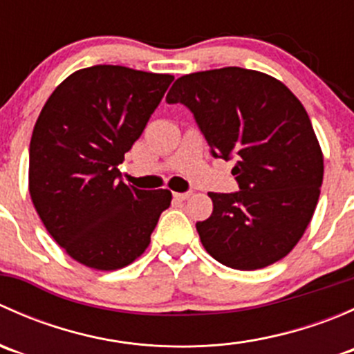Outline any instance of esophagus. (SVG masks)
Returning <instances> with one entry per match:
<instances>
[{
	"mask_svg": "<svg viewBox=\"0 0 354 354\" xmlns=\"http://www.w3.org/2000/svg\"><path fill=\"white\" fill-rule=\"evenodd\" d=\"M190 195H192V192H183V194H173V197L176 200H187V198H190Z\"/></svg>",
	"mask_w": 354,
	"mask_h": 354,
	"instance_id": "34e87169",
	"label": "esophagus"
}]
</instances>
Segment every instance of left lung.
<instances>
[{"mask_svg":"<svg viewBox=\"0 0 354 354\" xmlns=\"http://www.w3.org/2000/svg\"><path fill=\"white\" fill-rule=\"evenodd\" d=\"M166 102L192 111L212 157L236 159L231 173L240 190L210 192L212 214L197 223L203 248L238 270L286 257L310 224L324 178L301 102L283 82L240 66L180 77Z\"/></svg>","mask_w":354,"mask_h":354,"instance_id":"left-lung-1","label":"left lung"}]
</instances>
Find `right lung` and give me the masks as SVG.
I'll list each match as a JSON object with an SVG mask.
<instances>
[{"label": "right lung", "instance_id": "1", "mask_svg": "<svg viewBox=\"0 0 354 354\" xmlns=\"http://www.w3.org/2000/svg\"><path fill=\"white\" fill-rule=\"evenodd\" d=\"M173 75L118 65L71 73L35 121L28 190L39 217L71 259L116 270L151 243L169 190H140L118 169L159 106Z\"/></svg>", "mask_w": 354, "mask_h": 354}]
</instances>
